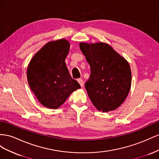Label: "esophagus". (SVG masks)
Here are the masks:
<instances>
[{"instance_id": "obj_1", "label": "esophagus", "mask_w": 159, "mask_h": 159, "mask_svg": "<svg viewBox=\"0 0 159 159\" xmlns=\"http://www.w3.org/2000/svg\"><path fill=\"white\" fill-rule=\"evenodd\" d=\"M78 83L80 84L81 87L83 88V87H84V81H83L82 80H81V79H78Z\"/></svg>"}]
</instances>
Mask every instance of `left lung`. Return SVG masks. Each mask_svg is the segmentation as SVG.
Here are the masks:
<instances>
[{
	"label": "left lung",
	"mask_w": 159,
	"mask_h": 159,
	"mask_svg": "<svg viewBox=\"0 0 159 159\" xmlns=\"http://www.w3.org/2000/svg\"><path fill=\"white\" fill-rule=\"evenodd\" d=\"M80 48L91 68L85 88L91 102L100 111L116 109L126 99L131 88L129 63L105 43H80Z\"/></svg>",
	"instance_id": "left-lung-1"
}]
</instances>
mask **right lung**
<instances>
[{"label":"right lung","instance_id":"obj_1","mask_svg":"<svg viewBox=\"0 0 159 159\" xmlns=\"http://www.w3.org/2000/svg\"><path fill=\"white\" fill-rule=\"evenodd\" d=\"M69 50V42L65 39L48 42L28 65V85L40 103L48 108H58L73 91L81 88L65 63Z\"/></svg>","mask_w":159,"mask_h":159}]
</instances>
